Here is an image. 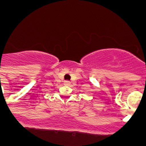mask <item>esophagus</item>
Masks as SVG:
<instances>
[{"label": "esophagus", "instance_id": "34e87169", "mask_svg": "<svg viewBox=\"0 0 146 146\" xmlns=\"http://www.w3.org/2000/svg\"><path fill=\"white\" fill-rule=\"evenodd\" d=\"M70 84H71V82L70 81H64V84L66 86H69V85H70Z\"/></svg>", "mask_w": 146, "mask_h": 146}]
</instances>
